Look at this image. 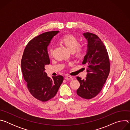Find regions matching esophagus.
I'll return each mask as SVG.
<instances>
[{"label": "esophagus", "mask_w": 130, "mask_h": 130, "mask_svg": "<svg viewBox=\"0 0 130 130\" xmlns=\"http://www.w3.org/2000/svg\"><path fill=\"white\" fill-rule=\"evenodd\" d=\"M65 79L66 80H72L73 79V78L71 77H70V76H67V77H66L65 78Z\"/></svg>", "instance_id": "1"}]
</instances>
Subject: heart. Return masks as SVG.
<instances>
[{"instance_id":"1","label":"heart","mask_w":130,"mask_h":130,"mask_svg":"<svg viewBox=\"0 0 130 130\" xmlns=\"http://www.w3.org/2000/svg\"><path fill=\"white\" fill-rule=\"evenodd\" d=\"M60 41L63 43L70 51H75L78 55H81L83 52V49L80 45H79L78 40L72 35H66L61 38ZM52 48L49 49L50 55L52 54Z\"/></svg>"}]
</instances>
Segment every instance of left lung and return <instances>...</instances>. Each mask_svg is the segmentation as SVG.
Wrapping results in <instances>:
<instances>
[{
  "instance_id": "8db88e82",
  "label": "left lung",
  "mask_w": 130,
  "mask_h": 130,
  "mask_svg": "<svg viewBox=\"0 0 130 130\" xmlns=\"http://www.w3.org/2000/svg\"><path fill=\"white\" fill-rule=\"evenodd\" d=\"M87 41V51L82 64L87 65L86 79L77 77L80 87L78 96L86 99L96 97L101 90L108 76L110 63L106 48L102 41L95 34H83Z\"/></svg>"
}]
</instances>
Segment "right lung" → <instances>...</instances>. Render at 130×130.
I'll use <instances>...</instances> for the list:
<instances>
[{"instance_id":"add662e5","label":"right lung","mask_w":130,"mask_h":130,"mask_svg":"<svg viewBox=\"0 0 130 130\" xmlns=\"http://www.w3.org/2000/svg\"><path fill=\"white\" fill-rule=\"evenodd\" d=\"M59 31H50L35 37L27 45L22 59L21 68L30 94L36 99L47 101L56 95L64 78L47 76L45 66L50 64L47 47Z\"/></svg>"}]
</instances>
